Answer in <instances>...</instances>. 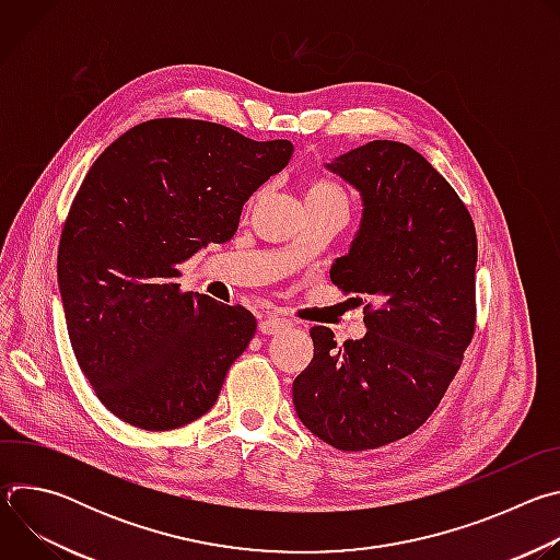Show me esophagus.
Here are the masks:
<instances>
[{
  "label": "esophagus",
  "mask_w": 560,
  "mask_h": 560,
  "mask_svg": "<svg viewBox=\"0 0 560 560\" xmlns=\"http://www.w3.org/2000/svg\"><path fill=\"white\" fill-rule=\"evenodd\" d=\"M285 328H292V322L290 318H285V316H277V314H268L264 322L259 324V330L264 332V335H277V332H281V330H285Z\"/></svg>",
  "instance_id": "esophagus-1"
}]
</instances>
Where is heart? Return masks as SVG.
Wrapping results in <instances>:
<instances>
[{"label": "heart", "mask_w": 560, "mask_h": 560, "mask_svg": "<svg viewBox=\"0 0 560 560\" xmlns=\"http://www.w3.org/2000/svg\"><path fill=\"white\" fill-rule=\"evenodd\" d=\"M303 197H305V206H324V203L348 206L346 190L328 177H310L303 184Z\"/></svg>", "instance_id": "obj_1"}]
</instances>
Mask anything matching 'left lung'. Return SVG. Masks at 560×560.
Returning <instances> with one entry per match:
<instances>
[{
	"instance_id": "1",
	"label": "left lung",
	"mask_w": 560,
	"mask_h": 560,
	"mask_svg": "<svg viewBox=\"0 0 560 560\" xmlns=\"http://www.w3.org/2000/svg\"><path fill=\"white\" fill-rule=\"evenodd\" d=\"M328 168L365 206L330 279L374 303L361 341L337 346L330 328L310 330L314 357L292 401L314 436L361 452L419 430L456 376L476 330V230L447 179L406 143L376 139Z\"/></svg>"
}]
</instances>
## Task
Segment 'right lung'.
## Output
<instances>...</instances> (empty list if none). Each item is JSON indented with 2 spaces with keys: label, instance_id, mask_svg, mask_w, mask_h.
Masks as SVG:
<instances>
[{
  "label": "right lung",
  "instance_id": "1",
  "mask_svg": "<svg viewBox=\"0 0 560 560\" xmlns=\"http://www.w3.org/2000/svg\"><path fill=\"white\" fill-rule=\"evenodd\" d=\"M290 156L285 139L164 117L91 166L61 228L57 277L74 359L124 423L166 432L214 406L257 318L184 292L179 264L232 238L244 203Z\"/></svg>",
  "mask_w": 560,
  "mask_h": 560
}]
</instances>
